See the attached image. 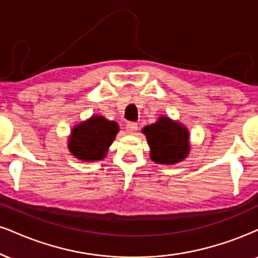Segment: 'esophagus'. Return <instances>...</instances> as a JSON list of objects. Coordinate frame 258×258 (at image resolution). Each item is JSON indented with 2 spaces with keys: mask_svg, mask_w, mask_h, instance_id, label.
<instances>
[{
  "mask_svg": "<svg viewBox=\"0 0 258 258\" xmlns=\"http://www.w3.org/2000/svg\"><path fill=\"white\" fill-rule=\"evenodd\" d=\"M125 130H126V133H128V134L134 135L135 133L138 132V124H136L135 122H129L128 124H126Z\"/></svg>",
  "mask_w": 258,
  "mask_h": 258,
  "instance_id": "esophagus-1",
  "label": "esophagus"
}]
</instances>
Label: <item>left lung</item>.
<instances>
[{"mask_svg": "<svg viewBox=\"0 0 258 258\" xmlns=\"http://www.w3.org/2000/svg\"><path fill=\"white\" fill-rule=\"evenodd\" d=\"M142 133L147 138L154 163L177 164L189 154V132L183 124L168 117H159L157 122L145 126Z\"/></svg>", "mask_w": 258, "mask_h": 258, "instance_id": "1", "label": "left lung"}]
</instances>
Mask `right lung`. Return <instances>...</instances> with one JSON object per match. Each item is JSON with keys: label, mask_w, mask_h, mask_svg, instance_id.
<instances>
[{"label": "right lung", "mask_w": 258, "mask_h": 258, "mask_svg": "<svg viewBox=\"0 0 258 258\" xmlns=\"http://www.w3.org/2000/svg\"><path fill=\"white\" fill-rule=\"evenodd\" d=\"M118 124L103 116H92L72 130L68 149L82 161L101 160L118 133Z\"/></svg>", "instance_id": "1"}]
</instances>
